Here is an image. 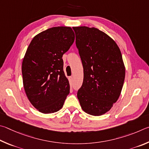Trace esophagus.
Returning <instances> with one entry per match:
<instances>
[{
	"label": "esophagus",
	"mask_w": 149,
	"mask_h": 149,
	"mask_svg": "<svg viewBox=\"0 0 149 149\" xmlns=\"http://www.w3.org/2000/svg\"><path fill=\"white\" fill-rule=\"evenodd\" d=\"M69 79H70V80H73V77H69Z\"/></svg>",
	"instance_id": "1"
}]
</instances>
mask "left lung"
Here are the masks:
<instances>
[{"mask_svg":"<svg viewBox=\"0 0 149 149\" xmlns=\"http://www.w3.org/2000/svg\"><path fill=\"white\" fill-rule=\"evenodd\" d=\"M72 29L84 69L77 97L86 113L102 115L118 100L124 84L125 67L120 50L110 36L97 29Z\"/></svg>","mask_w":149,"mask_h":149,"instance_id":"left-lung-1","label":"left lung"}]
</instances>
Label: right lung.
<instances>
[{
  "label": "right lung",
  "instance_id": "1",
  "mask_svg": "<svg viewBox=\"0 0 149 149\" xmlns=\"http://www.w3.org/2000/svg\"><path fill=\"white\" fill-rule=\"evenodd\" d=\"M69 27L48 29L31 40L22 63L23 86L29 100L44 114L59 111L70 92L62 57L74 42Z\"/></svg>",
  "mask_w": 149,
  "mask_h": 149
}]
</instances>
